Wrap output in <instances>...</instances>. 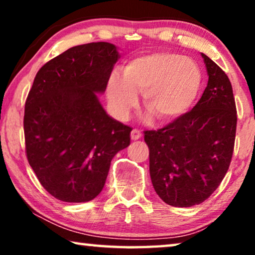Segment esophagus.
Wrapping results in <instances>:
<instances>
[{
  "instance_id": "obj_1",
  "label": "esophagus",
  "mask_w": 255,
  "mask_h": 255,
  "mask_svg": "<svg viewBox=\"0 0 255 255\" xmlns=\"http://www.w3.org/2000/svg\"><path fill=\"white\" fill-rule=\"evenodd\" d=\"M140 137H141L140 130H138V128H133V130L131 131V139H132V140H138V139Z\"/></svg>"
}]
</instances>
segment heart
<instances>
[{"label":"heart","instance_id":"1","mask_svg":"<svg viewBox=\"0 0 255 255\" xmlns=\"http://www.w3.org/2000/svg\"><path fill=\"white\" fill-rule=\"evenodd\" d=\"M203 75L193 59L161 52L135 58L125 66L123 75L115 72L107 85L111 107L125 118L144 96V107L156 120L169 122L187 113L200 93Z\"/></svg>","mask_w":255,"mask_h":255}]
</instances>
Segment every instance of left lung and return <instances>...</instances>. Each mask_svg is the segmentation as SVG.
Returning <instances> with one entry per match:
<instances>
[{
	"mask_svg": "<svg viewBox=\"0 0 255 255\" xmlns=\"http://www.w3.org/2000/svg\"><path fill=\"white\" fill-rule=\"evenodd\" d=\"M202 57L209 81L196 106L162 128L144 132L153 188L172 207H193L210 197L224 179L235 148L231 82L208 55Z\"/></svg>",
	"mask_w": 255,
	"mask_h": 255,
	"instance_id": "1",
	"label": "left lung"
}]
</instances>
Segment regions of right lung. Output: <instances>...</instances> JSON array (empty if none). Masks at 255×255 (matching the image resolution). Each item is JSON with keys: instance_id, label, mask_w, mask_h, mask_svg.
I'll list each match as a JSON object with an SVG mask.
<instances>
[{"instance_id": "right-lung-1", "label": "right lung", "mask_w": 255, "mask_h": 255, "mask_svg": "<svg viewBox=\"0 0 255 255\" xmlns=\"http://www.w3.org/2000/svg\"><path fill=\"white\" fill-rule=\"evenodd\" d=\"M120 58L110 43L68 48L47 61L34 78L24 111L27 161L48 194L81 203L102 191L111 160L130 145L132 128L101 106Z\"/></svg>"}]
</instances>
